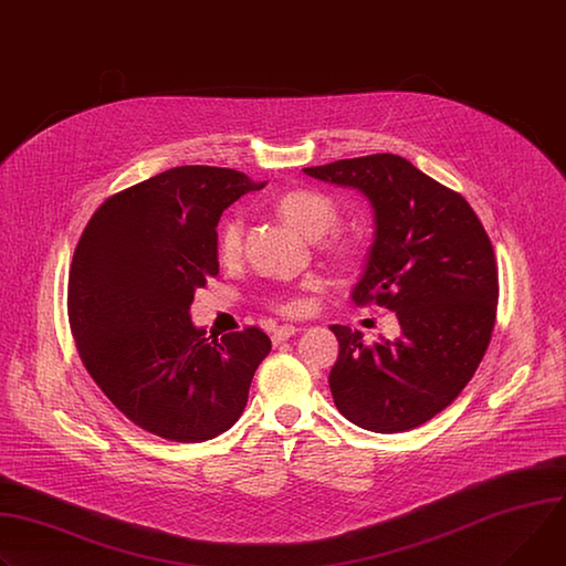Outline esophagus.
<instances>
[{"label":"esophagus","mask_w":566,"mask_h":566,"mask_svg":"<svg viewBox=\"0 0 566 566\" xmlns=\"http://www.w3.org/2000/svg\"><path fill=\"white\" fill-rule=\"evenodd\" d=\"M295 332H297L295 325H280L277 329H273V336H271V338H273L275 345H280V343H284L286 338H291Z\"/></svg>","instance_id":"1"}]
</instances>
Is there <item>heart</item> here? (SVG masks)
Here are the masks:
<instances>
[{
    "instance_id": "obj_1",
    "label": "heart",
    "mask_w": 566,
    "mask_h": 566,
    "mask_svg": "<svg viewBox=\"0 0 566 566\" xmlns=\"http://www.w3.org/2000/svg\"><path fill=\"white\" fill-rule=\"evenodd\" d=\"M275 210L280 212V217L291 223L293 228H297L300 232H304L306 237H321L327 230H332L338 223V205L323 191L318 189H291L284 191L277 200H275ZM241 243H243V221L241 217H230L221 223L219 234H217V250L219 256L226 262H232L241 252ZM325 250L327 254H332L336 262L340 264H349L356 260L358 254V243L356 239H352L349 234H332L325 241ZM271 306H275L277 312L282 314H302L306 310V297L295 291V293H275L269 297Z\"/></svg>"
}]
</instances>
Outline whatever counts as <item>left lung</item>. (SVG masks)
I'll return each mask as SVG.
<instances>
[{
  "instance_id": "1",
  "label": "left lung",
  "mask_w": 566,
  "mask_h": 566,
  "mask_svg": "<svg viewBox=\"0 0 566 566\" xmlns=\"http://www.w3.org/2000/svg\"><path fill=\"white\" fill-rule=\"evenodd\" d=\"M364 191L375 241L356 304L395 312L401 336L366 345L343 325L329 388L340 413L377 433L416 429L444 410L474 377L490 345L499 271L470 202L392 153L304 169Z\"/></svg>"
}]
</instances>
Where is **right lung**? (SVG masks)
Masks as SVG:
<instances>
[{"label": "right lung", "mask_w": 566, "mask_h": 566, "mask_svg": "<svg viewBox=\"0 0 566 566\" xmlns=\"http://www.w3.org/2000/svg\"><path fill=\"white\" fill-rule=\"evenodd\" d=\"M245 174L176 167L108 196L70 266L67 316L85 370L139 429L202 442L243 413L271 338L260 327L205 336L193 291L219 275L217 223L252 189Z\"/></svg>", "instance_id": "obj_1"}]
</instances>
